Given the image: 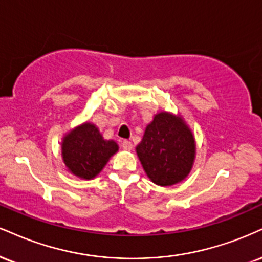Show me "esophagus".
Listing matches in <instances>:
<instances>
[{"label": "esophagus", "mask_w": 262, "mask_h": 262, "mask_svg": "<svg viewBox=\"0 0 262 262\" xmlns=\"http://www.w3.org/2000/svg\"><path fill=\"white\" fill-rule=\"evenodd\" d=\"M122 147H123V150L130 151L132 149H133V144H132L130 141H128V140H123L122 141Z\"/></svg>", "instance_id": "obj_1"}]
</instances>
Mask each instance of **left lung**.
<instances>
[{"mask_svg": "<svg viewBox=\"0 0 262 262\" xmlns=\"http://www.w3.org/2000/svg\"><path fill=\"white\" fill-rule=\"evenodd\" d=\"M135 150L147 177L161 187L187 178L196 152L190 129L181 116L168 112L155 115Z\"/></svg>", "mask_w": 262, "mask_h": 262, "instance_id": "1", "label": "left lung"}]
</instances>
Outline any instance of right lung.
<instances>
[{"instance_id": "right-lung-1", "label": "right lung", "mask_w": 262, "mask_h": 262, "mask_svg": "<svg viewBox=\"0 0 262 262\" xmlns=\"http://www.w3.org/2000/svg\"><path fill=\"white\" fill-rule=\"evenodd\" d=\"M118 151L113 140H105L93 123H83L62 139V159L72 174L83 179H93Z\"/></svg>"}]
</instances>
